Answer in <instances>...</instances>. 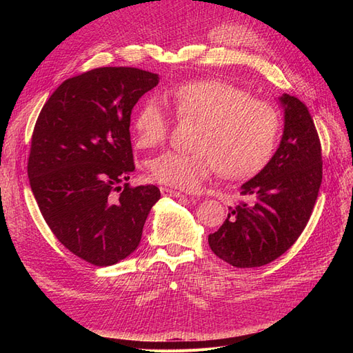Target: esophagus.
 Here are the masks:
<instances>
[{"mask_svg": "<svg viewBox=\"0 0 353 353\" xmlns=\"http://www.w3.org/2000/svg\"><path fill=\"white\" fill-rule=\"evenodd\" d=\"M160 193L165 197H183V193L172 188H168V187H160Z\"/></svg>", "mask_w": 353, "mask_h": 353, "instance_id": "1", "label": "esophagus"}]
</instances>
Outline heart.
<instances>
[{"mask_svg":"<svg viewBox=\"0 0 353 353\" xmlns=\"http://www.w3.org/2000/svg\"><path fill=\"white\" fill-rule=\"evenodd\" d=\"M183 121H196L190 152H165L148 162L157 183L193 191L215 174L249 176L268 162L280 134V116L272 104L218 79L188 81L168 92ZM135 143L154 148L165 143L170 119L163 101L145 99L132 117Z\"/></svg>","mask_w":353,"mask_h":353,"instance_id":"1","label":"heart"}]
</instances>
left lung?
Masks as SVG:
<instances>
[{"mask_svg": "<svg viewBox=\"0 0 353 353\" xmlns=\"http://www.w3.org/2000/svg\"><path fill=\"white\" fill-rule=\"evenodd\" d=\"M280 101V147L241 185L244 200L228 209L225 222L208 239L212 252L237 268L266 265L292 248L312 215L323 181L321 143L311 113L293 95L283 94Z\"/></svg>", "mask_w": 353, "mask_h": 353, "instance_id": "8db88e82", "label": "left lung"}]
</instances>
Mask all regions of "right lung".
Returning <instances> with one entry per match:
<instances>
[{"label":"right lung","mask_w":353,"mask_h":353,"mask_svg":"<svg viewBox=\"0 0 353 353\" xmlns=\"http://www.w3.org/2000/svg\"><path fill=\"white\" fill-rule=\"evenodd\" d=\"M159 83L137 68H99L66 79L42 108L32 134L28 176L56 239L78 258L109 266L140 244L160 199L156 185L132 187L131 113Z\"/></svg>","instance_id":"add662e5"}]
</instances>
